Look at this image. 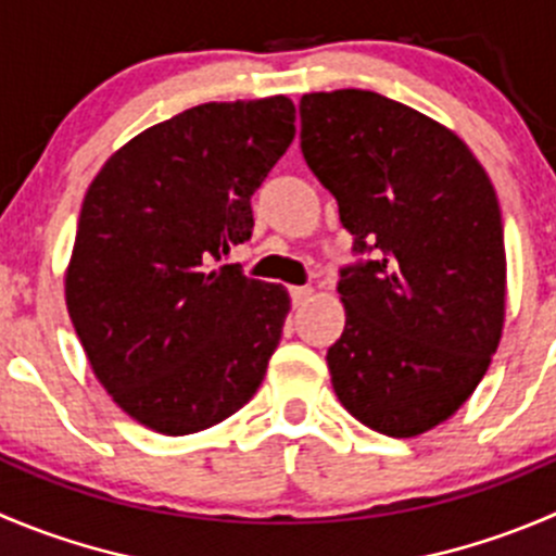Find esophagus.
<instances>
[{"mask_svg":"<svg viewBox=\"0 0 556 556\" xmlns=\"http://www.w3.org/2000/svg\"><path fill=\"white\" fill-rule=\"evenodd\" d=\"M312 293H315L312 288H290V299H293L295 306H304L312 299Z\"/></svg>","mask_w":556,"mask_h":556,"instance_id":"esophagus-1","label":"esophagus"}]
</instances>
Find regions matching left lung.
I'll return each mask as SVG.
<instances>
[{
	"mask_svg": "<svg viewBox=\"0 0 556 556\" xmlns=\"http://www.w3.org/2000/svg\"><path fill=\"white\" fill-rule=\"evenodd\" d=\"M299 111L301 152L353 250H377L337 285L333 393L364 427L415 438L448 421L497 353L508 282L497 195L454 129L377 91H312Z\"/></svg>",
	"mask_w": 556,
	"mask_h": 556,
	"instance_id": "1",
	"label": "left lung"
}]
</instances>
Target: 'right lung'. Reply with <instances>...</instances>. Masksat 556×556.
Segmentation results:
<instances>
[{"label":"right lung","instance_id":"add662e5","mask_svg":"<svg viewBox=\"0 0 556 556\" xmlns=\"http://www.w3.org/2000/svg\"><path fill=\"white\" fill-rule=\"evenodd\" d=\"M293 122L285 94L203 102L135 135L86 190L64 301L100 386L147 429L203 432L261 388L290 295L212 263L252 236Z\"/></svg>","mask_w":556,"mask_h":556}]
</instances>
